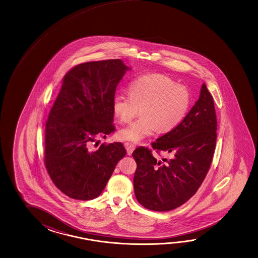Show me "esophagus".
Returning a JSON list of instances; mask_svg holds the SVG:
<instances>
[{"label":"esophagus","instance_id":"34e87169","mask_svg":"<svg viewBox=\"0 0 258 258\" xmlns=\"http://www.w3.org/2000/svg\"><path fill=\"white\" fill-rule=\"evenodd\" d=\"M124 146H125V148H126L127 154L129 155H131L134 150L136 149V146L133 145V144H130V143H125Z\"/></svg>","mask_w":258,"mask_h":258}]
</instances>
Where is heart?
Here are the masks:
<instances>
[{"label":"heart","mask_w":258,"mask_h":258,"mask_svg":"<svg viewBox=\"0 0 258 258\" xmlns=\"http://www.w3.org/2000/svg\"><path fill=\"white\" fill-rule=\"evenodd\" d=\"M190 104L185 86L176 85L168 76L153 74L132 82L129 94L118 93L112 100V110L121 122H129L140 109V117L118 135L122 140L139 143L160 133L172 130L183 119Z\"/></svg>","instance_id":"heart-1"}]
</instances>
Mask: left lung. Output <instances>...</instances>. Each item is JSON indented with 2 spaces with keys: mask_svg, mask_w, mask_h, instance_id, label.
<instances>
[{
  "mask_svg": "<svg viewBox=\"0 0 258 258\" xmlns=\"http://www.w3.org/2000/svg\"><path fill=\"white\" fill-rule=\"evenodd\" d=\"M216 109L206 85L183 121L152 144L157 154L172 153L171 159H156L144 146L133 152L136 167L134 188L137 201L149 210L170 211L188 201L201 186L216 149Z\"/></svg>",
  "mask_w": 258,
  "mask_h": 258,
  "instance_id": "1",
  "label": "left lung"
}]
</instances>
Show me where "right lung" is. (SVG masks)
I'll use <instances>...</instances> for the list:
<instances>
[{"label": "right lung", "instance_id": "1", "mask_svg": "<svg viewBox=\"0 0 258 258\" xmlns=\"http://www.w3.org/2000/svg\"><path fill=\"white\" fill-rule=\"evenodd\" d=\"M127 70L120 59L88 61L62 78L45 124L44 164L52 183L73 199L99 197L126 154L122 143L93 146L115 130L112 100Z\"/></svg>", "mask_w": 258, "mask_h": 258}]
</instances>
